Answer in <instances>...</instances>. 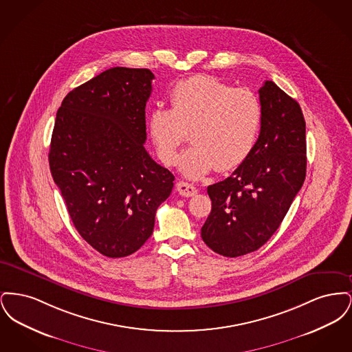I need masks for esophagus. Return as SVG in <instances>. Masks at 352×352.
<instances>
[{"mask_svg": "<svg viewBox=\"0 0 352 352\" xmlns=\"http://www.w3.org/2000/svg\"><path fill=\"white\" fill-rule=\"evenodd\" d=\"M177 190H178V192L181 195L187 197V198L188 197H194L197 194V188L192 184H187V182H184V181H179L177 184Z\"/></svg>", "mask_w": 352, "mask_h": 352, "instance_id": "obj_1", "label": "esophagus"}]
</instances>
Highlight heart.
<instances>
[{"label": "heart", "instance_id": "b5f03b06", "mask_svg": "<svg viewBox=\"0 0 352 352\" xmlns=\"http://www.w3.org/2000/svg\"><path fill=\"white\" fill-rule=\"evenodd\" d=\"M171 109L154 108L148 128L161 160L174 165L179 148L188 140L179 168L198 179L214 168L230 171L251 154L263 124V105L254 92L234 88L214 76H192L174 85Z\"/></svg>", "mask_w": 352, "mask_h": 352}]
</instances>
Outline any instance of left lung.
<instances>
[{
	"label": "left lung",
	"mask_w": 352,
	"mask_h": 352,
	"mask_svg": "<svg viewBox=\"0 0 352 352\" xmlns=\"http://www.w3.org/2000/svg\"><path fill=\"white\" fill-rule=\"evenodd\" d=\"M263 124L250 157L207 192L212 208L201 239L226 257L263 247L283 223L306 177V124L301 107L267 80L258 89Z\"/></svg>",
	"instance_id": "1"
}]
</instances>
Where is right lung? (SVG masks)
<instances>
[{"label": "right lung", "instance_id": "right-lung-1", "mask_svg": "<svg viewBox=\"0 0 352 352\" xmlns=\"http://www.w3.org/2000/svg\"><path fill=\"white\" fill-rule=\"evenodd\" d=\"M153 79L148 68H109L72 89L56 112L51 175L78 232L112 258L145 244L174 186L144 148Z\"/></svg>", "mask_w": 352, "mask_h": 352}]
</instances>
